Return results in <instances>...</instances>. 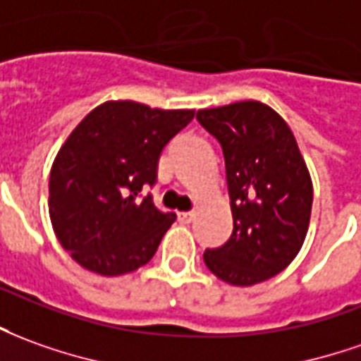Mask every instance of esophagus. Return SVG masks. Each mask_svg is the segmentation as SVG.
Returning a JSON list of instances; mask_svg holds the SVG:
<instances>
[{"label": "esophagus", "mask_w": 361, "mask_h": 361, "mask_svg": "<svg viewBox=\"0 0 361 361\" xmlns=\"http://www.w3.org/2000/svg\"><path fill=\"white\" fill-rule=\"evenodd\" d=\"M178 220L183 224H190L195 220V212H180L178 214Z\"/></svg>", "instance_id": "esophagus-1"}]
</instances>
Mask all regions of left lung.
I'll use <instances>...</instances> for the list:
<instances>
[{
	"label": "left lung",
	"mask_w": 361,
	"mask_h": 361,
	"mask_svg": "<svg viewBox=\"0 0 361 361\" xmlns=\"http://www.w3.org/2000/svg\"><path fill=\"white\" fill-rule=\"evenodd\" d=\"M196 119L218 139L233 230L204 263L218 279L250 287L285 269L309 230L312 183L285 119L261 102L198 109Z\"/></svg>",
	"instance_id": "8db88e82"
}]
</instances>
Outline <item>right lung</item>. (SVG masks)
Returning <instances> with one entry per match:
<instances>
[{"mask_svg": "<svg viewBox=\"0 0 361 361\" xmlns=\"http://www.w3.org/2000/svg\"><path fill=\"white\" fill-rule=\"evenodd\" d=\"M192 118L195 109L106 102L68 135L52 163L49 214L84 269L114 277L155 255L176 214L159 210L141 188L155 186L163 149Z\"/></svg>", "mask_w": 361, "mask_h": 361, "instance_id": "1", "label": "right lung"}]
</instances>
